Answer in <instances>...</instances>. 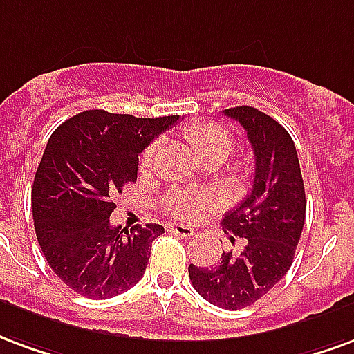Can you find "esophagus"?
<instances>
[{
  "label": "esophagus",
  "mask_w": 354,
  "mask_h": 354,
  "mask_svg": "<svg viewBox=\"0 0 354 354\" xmlns=\"http://www.w3.org/2000/svg\"><path fill=\"white\" fill-rule=\"evenodd\" d=\"M167 232H171V234H175V236L180 237V239H188V237L194 236V230H192L190 226H185V224L179 223L167 224Z\"/></svg>",
  "instance_id": "obj_1"
}]
</instances>
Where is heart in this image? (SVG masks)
<instances>
[{
    "label": "heart",
    "mask_w": 354,
    "mask_h": 354,
    "mask_svg": "<svg viewBox=\"0 0 354 354\" xmlns=\"http://www.w3.org/2000/svg\"><path fill=\"white\" fill-rule=\"evenodd\" d=\"M183 136L202 162H209V160L224 162L234 149V139H232L230 131L221 124L192 122L185 128ZM156 154H158V143L147 147L141 154V167L149 169L154 164ZM215 205L216 196L207 190H174L164 200V209L169 215L177 216L180 221L198 218L202 213L213 209Z\"/></svg>",
    "instance_id": "b5f03b06"
}]
</instances>
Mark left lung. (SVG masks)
<instances>
[{
	"label": "left lung",
	"instance_id": "8db88e82",
	"mask_svg": "<svg viewBox=\"0 0 354 354\" xmlns=\"http://www.w3.org/2000/svg\"><path fill=\"white\" fill-rule=\"evenodd\" d=\"M224 115L243 126L254 152L251 194L223 218L224 230L243 237V249L237 257L223 252L213 268L190 264L188 277L202 298L236 311L260 300L292 266L306 223V190L292 138L277 120L249 105Z\"/></svg>",
	"mask_w": 354,
	"mask_h": 354
}]
</instances>
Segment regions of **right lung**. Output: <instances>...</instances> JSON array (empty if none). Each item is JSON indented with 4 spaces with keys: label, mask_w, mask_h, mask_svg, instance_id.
Instances as JSON below:
<instances>
[{
    "label": "right lung",
    "mask_w": 354,
    "mask_h": 354,
    "mask_svg": "<svg viewBox=\"0 0 354 354\" xmlns=\"http://www.w3.org/2000/svg\"><path fill=\"white\" fill-rule=\"evenodd\" d=\"M179 122L103 109L60 124L46 143L32 188L35 234L53 272L75 292L103 300L136 285L164 226H111L115 196L138 179L139 154Z\"/></svg>",
    "instance_id": "add662e5"
}]
</instances>
